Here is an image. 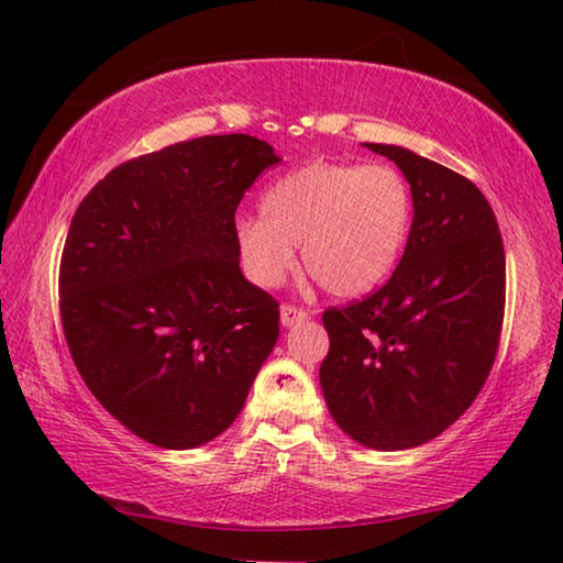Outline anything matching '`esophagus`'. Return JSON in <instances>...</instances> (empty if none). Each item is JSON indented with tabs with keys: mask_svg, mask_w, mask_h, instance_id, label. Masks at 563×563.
<instances>
[{
	"mask_svg": "<svg viewBox=\"0 0 563 563\" xmlns=\"http://www.w3.org/2000/svg\"><path fill=\"white\" fill-rule=\"evenodd\" d=\"M308 316H310L308 310L295 308V305H283V308H280V322H283V328H292V325H298V322L308 320Z\"/></svg>",
	"mask_w": 563,
	"mask_h": 563,
	"instance_id": "34e87169",
	"label": "esophagus"
}]
</instances>
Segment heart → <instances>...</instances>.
Here are the masks:
<instances>
[{"label":"heart","instance_id":"heart-1","mask_svg":"<svg viewBox=\"0 0 563 563\" xmlns=\"http://www.w3.org/2000/svg\"><path fill=\"white\" fill-rule=\"evenodd\" d=\"M412 218V188L397 168L310 161L263 190L261 218L235 223V251L247 278L273 288L298 245L302 271L322 290L357 298L397 268Z\"/></svg>","mask_w":563,"mask_h":563}]
</instances>
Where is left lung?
Wrapping results in <instances>:
<instances>
[{
	"mask_svg": "<svg viewBox=\"0 0 563 563\" xmlns=\"http://www.w3.org/2000/svg\"><path fill=\"white\" fill-rule=\"evenodd\" d=\"M395 161L415 198L397 268L367 298L328 308L320 387L342 432L369 450L434 440L482 393L497 357L507 261L497 218L470 178L402 146Z\"/></svg>",
	"mask_w": 563,
	"mask_h": 563,
	"instance_id": "8db88e82",
	"label": "left lung"
}]
</instances>
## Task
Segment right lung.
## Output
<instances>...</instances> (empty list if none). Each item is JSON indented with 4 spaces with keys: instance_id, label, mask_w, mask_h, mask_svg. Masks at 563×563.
Wrapping results in <instances>:
<instances>
[{
    "instance_id": "1",
    "label": "right lung",
    "mask_w": 563,
    "mask_h": 563,
    "mask_svg": "<svg viewBox=\"0 0 563 563\" xmlns=\"http://www.w3.org/2000/svg\"><path fill=\"white\" fill-rule=\"evenodd\" d=\"M278 161L247 133L180 141L117 166L76 208L64 338L91 395L141 440L211 442L275 347L280 310L243 278L235 208Z\"/></svg>"
}]
</instances>
